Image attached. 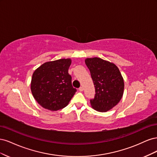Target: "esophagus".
<instances>
[{
	"mask_svg": "<svg viewBox=\"0 0 157 157\" xmlns=\"http://www.w3.org/2000/svg\"><path fill=\"white\" fill-rule=\"evenodd\" d=\"M83 90H84V88H83V87H82V86L80 87V88H78V90H79L80 92H82V91H83Z\"/></svg>",
	"mask_w": 157,
	"mask_h": 157,
	"instance_id": "obj_1",
	"label": "esophagus"
}]
</instances>
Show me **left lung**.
<instances>
[{"label": "left lung", "instance_id": "obj_1", "mask_svg": "<svg viewBox=\"0 0 157 157\" xmlns=\"http://www.w3.org/2000/svg\"><path fill=\"white\" fill-rule=\"evenodd\" d=\"M85 63L90 70L96 94L90 99L98 111L110 110L120 101L124 92V80L117 66L99 58H88Z\"/></svg>", "mask_w": 157, "mask_h": 157}]
</instances>
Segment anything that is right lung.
Returning a JSON list of instances; mask_svg holds the SVG:
<instances>
[{
  "instance_id": "obj_1",
  "label": "right lung",
  "mask_w": 157,
  "mask_h": 157,
  "mask_svg": "<svg viewBox=\"0 0 157 157\" xmlns=\"http://www.w3.org/2000/svg\"><path fill=\"white\" fill-rule=\"evenodd\" d=\"M70 59H60L44 63L33 74L31 89L40 105L50 111L65 107L77 92L68 73Z\"/></svg>"
}]
</instances>
